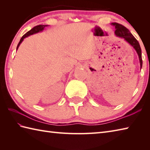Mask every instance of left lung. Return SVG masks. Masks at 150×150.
I'll use <instances>...</instances> for the list:
<instances>
[{
	"label": "left lung",
	"instance_id": "obj_1",
	"mask_svg": "<svg viewBox=\"0 0 150 150\" xmlns=\"http://www.w3.org/2000/svg\"><path fill=\"white\" fill-rule=\"evenodd\" d=\"M111 25L115 26V33L116 35L119 37L122 38L125 40L127 42H128L130 45L133 47L137 53L139 58L140 61V65H141V69L142 68V52H141V48L140 46V44L135 38L133 37V35L130 33V31L127 29L126 27L122 26V24H120L117 22H113L111 23Z\"/></svg>",
	"mask_w": 150,
	"mask_h": 150
}]
</instances>
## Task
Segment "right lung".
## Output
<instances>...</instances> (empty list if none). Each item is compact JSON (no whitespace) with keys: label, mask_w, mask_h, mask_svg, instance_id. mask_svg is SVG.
Instances as JSON below:
<instances>
[{"label":"right lung","mask_w":150,"mask_h":150,"mask_svg":"<svg viewBox=\"0 0 150 150\" xmlns=\"http://www.w3.org/2000/svg\"><path fill=\"white\" fill-rule=\"evenodd\" d=\"M46 26H47V25H38V26H35L34 28H33L32 29L30 30L29 31H28L26 33H25L24 35L22 37V38L20 40V42H19L18 44L17 47V50L18 48V47H19V46H20V44H21V42H22V41H23L24 38H26L28 36H30V35H33V34L39 33V32H40V31H42L44 29V28L46 27Z\"/></svg>","instance_id":"add662e5"}]
</instances>
